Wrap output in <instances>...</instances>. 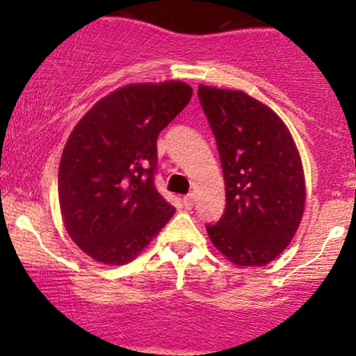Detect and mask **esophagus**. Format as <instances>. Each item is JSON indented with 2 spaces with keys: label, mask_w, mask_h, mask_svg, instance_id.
<instances>
[{
  "label": "esophagus",
  "mask_w": 356,
  "mask_h": 356,
  "mask_svg": "<svg viewBox=\"0 0 356 356\" xmlns=\"http://www.w3.org/2000/svg\"><path fill=\"white\" fill-rule=\"evenodd\" d=\"M182 202H184V206H186V209H191V207L194 206V194L184 195Z\"/></svg>",
  "instance_id": "34e87169"
}]
</instances>
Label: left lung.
Returning a JSON list of instances; mask_svg holds the SVG:
<instances>
[{"mask_svg": "<svg viewBox=\"0 0 356 356\" xmlns=\"http://www.w3.org/2000/svg\"><path fill=\"white\" fill-rule=\"evenodd\" d=\"M218 144L226 209L207 234L238 266H264L284 251L305 211V175L288 127L239 90L199 85Z\"/></svg>", "mask_w": 356, "mask_h": 356, "instance_id": "obj_1", "label": "left lung"}]
</instances>
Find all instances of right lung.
I'll use <instances>...</instances> for the list:
<instances>
[{
    "label": "right lung",
    "instance_id": "add662e5",
    "mask_svg": "<svg viewBox=\"0 0 356 356\" xmlns=\"http://www.w3.org/2000/svg\"><path fill=\"white\" fill-rule=\"evenodd\" d=\"M184 81L127 85L97 102L68 137L58 169L61 218L99 263H129L169 222L159 194L157 137L189 104Z\"/></svg>",
    "mask_w": 356,
    "mask_h": 356
}]
</instances>
